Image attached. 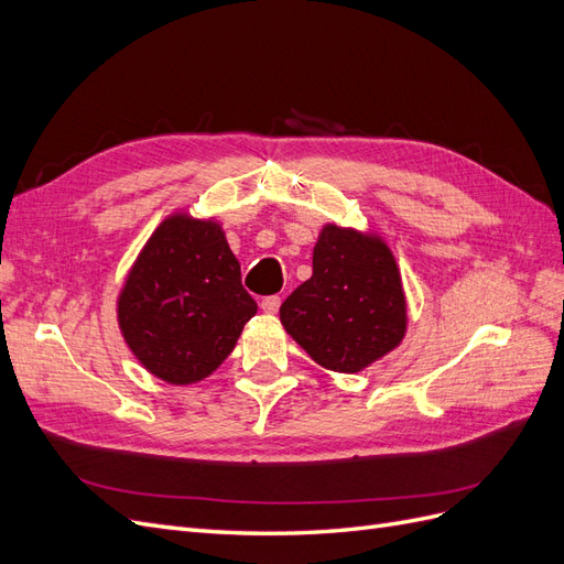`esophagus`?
Wrapping results in <instances>:
<instances>
[{"instance_id":"obj_1","label":"esophagus","mask_w":564,"mask_h":564,"mask_svg":"<svg viewBox=\"0 0 564 564\" xmlns=\"http://www.w3.org/2000/svg\"><path fill=\"white\" fill-rule=\"evenodd\" d=\"M280 303H282L280 296H265V299L261 301V311L268 313V315H275V313L280 311Z\"/></svg>"}]
</instances>
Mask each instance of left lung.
<instances>
[{"instance_id":"left-lung-1","label":"left lung","mask_w":564,"mask_h":564,"mask_svg":"<svg viewBox=\"0 0 564 564\" xmlns=\"http://www.w3.org/2000/svg\"><path fill=\"white\" fill-rule=\"evenodd\" d=\"M280 319L319 367L367 369L406 332L395 256L379 235L327 224L313 249V275L282 303Z\"/></svg>"}]
</instances>
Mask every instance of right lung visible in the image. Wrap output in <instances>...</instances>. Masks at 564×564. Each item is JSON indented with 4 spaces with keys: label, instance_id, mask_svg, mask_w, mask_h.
Segmentation results:
<instances>
[{
    "label": "right lung",
    "instance_id": "obj_1",
    "mask_svg": "<svg viewBox=\"0 0 564 564\" xmlns=\"http://www.w3.org/2000/svg\"><path fill=\"white\" fill-rule=\"evenodd\" d=\"M256 311L218 220L176 212L133 261L117 324L152 377L191 386L220 367Z\"/></svg>",
    "mask_w": 564,
    "mask_h": 564
}]
</instances>
